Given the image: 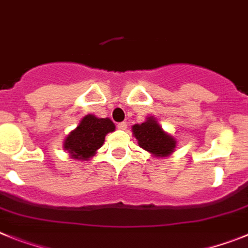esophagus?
<instances>
[{
  "mask_svg": "<svg viewBox=\"0 0 248 248\" xmlns=\"http://www.w3.org/2000/svg\"><path fill=\"white\" fill-rule=\"evenodd\" d=\"M117 128H118V130H126L127 124H126V122H120V124H117Z\"/></svg>",
  "mask_w": 248,
  "mask_h": 248,
  "instance_id": "obj_1",
  "label": "esophagus"
}]
</instances>
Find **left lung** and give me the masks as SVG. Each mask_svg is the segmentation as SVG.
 Returning a JSON list of instances; mask_svg holds the SVG:
<instances>
[{
    "label": "left lung",
    "mask_w": 248,
    "mask_h": 248,
    "mask_svg": "<svg viewBox=\"0 0 248 248\" xmlns=\"http://www.w3.org/2000/svg\"><path fill=\"white\" fill-rule=\"evenodd\" d=\"M132 133L140 147L150 152L151 156L156 158L169 157L175 152L177 146L175 137L166 132L154 116H148L147 120L142 124H133Z\"/></svg>",
    "instance_id": "left-lung-1"
}]
</instances>
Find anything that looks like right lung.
Masks as SVG:
<instances>
[{
  "label": "right lung",
  "instance_id": "add662e5",
  "mask_svg": "<svg viewBox=\"0 0 248 248\" xmlns=\"http://www.w3.org/2000/svg\"><path fill=\"white\" fill-rule=\"evenodd\" d=\"M115 128V124L109 118L86 115L64 139L63 150L73 160L88 161L102 147L107 133L113 132Z\"/></svg>",
  "mask_w": 248,
  "mask_h": 248
}]
</instances>
